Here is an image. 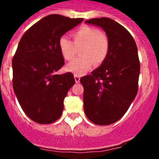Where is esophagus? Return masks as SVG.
I'll list each match as a JSON object with an SVG mask.
<instances>
[{
	"label": "esophagus",
	"mask_w": 159,
	"mask_h": 159,
	"mask_svg": "<svg viewBox=\"0 0 159 159\" xmlns=\"http://www.w3.org/2000/svg\"><path fill=\"white\" fill-rule=\"evenodd\" d=\"M74 78H75V81L76 84L80 83V76L78 75H74Z\"/></svg>",
	"instance_id": "esophagus-1"
}]
</instances>
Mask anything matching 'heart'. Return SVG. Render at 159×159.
Instances as JSON below:
<instances>
[{"label":"heart","mask_w":159,"mask_h":159,"mask_svg":"<svg viewBox=\"0 0 159 159\" xmlns=\"http://www.w3.org/2000/svg\"><path fill=\"white\" fill-rule=\"evenodd\" d=\"M73 42L66 36L59 40V48L65 60H71L80 49L81 57L71 60L66 69L75 75H81L95 65H100L108 55L110 43L107 36L99 29L89 26H82L71 34Z\"/></svg>","instance_id":"obj_1"}]
</instances>
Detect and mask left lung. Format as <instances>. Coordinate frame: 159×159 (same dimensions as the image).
Masks as SVG:
<instances>
[{
  "instance_id": "left-lung-1",
  "label": "left lung",
  "mask_w": 159,
  "mask_h": 159,
  "mask_svg": "<svg viewBox=\"0 0 159 159\" xmlns=\"http://www.w3.org/2000/svg\"><path fill=\"white\" fill-rule=\"evenodd\" d=\"M87 24L102 28L109 40L106 60L92 75L84 76V108L96 125H109L121 119L138 92L140 64L134 38L123 26L107 17Z\"/></svg>"
}]
</instances>
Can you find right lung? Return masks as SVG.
<instances>
[{
  "instance_id": "obj_1",
  "label": "right lung",
  "mask_w": 159,
  "mask_h": 159,
  "mask_svg": "<svg viewBox=\"0 0 159 159\" xmlns=\"http://www.w3.org/2000/svg\"><path fill=\"white\" fill-rule=\"evenodd\" d=\"M84 20L59 14L43 17L25 32L12 59V87L26 116L40 124L61 116L73 74H56L64 65L59 40Z\"/></svg>"
}]
</instances>
